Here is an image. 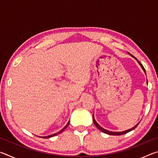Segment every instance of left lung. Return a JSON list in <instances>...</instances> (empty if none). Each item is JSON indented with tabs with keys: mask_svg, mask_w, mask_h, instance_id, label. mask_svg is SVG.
Returning a JSON list of instances; mask_svg holds the SVG:
<instances>
[{
	"mask_svg": "<svg viewBox=\"0 0 158 158\" xmlns=\"http://www.w3.org/2000/svg\"><path fill=\"white\" fill-rule=\"evenodd\" d=\"M130 55L132 56H132V54H130ZM133 57L135 58V59L137 60V58H136L135 56H133ZM137 61H138V60H137ZM138 63H139V65H141V68H142V69H143L144 73H146V70H145V69H144L143 66L142 65V64H141V63L139 62V61H138ZM93 123H94V124H95V126L97 127L98 128V129L101 131V132H102L105 133V134H108V135H124V134H126V133H127V132H130V131L133 130L134 129H135V128L137 127V125H139V123H138V124H137V125H136L135 127H133L132 128H131V129H130V130H127L123 131V132H111V131H108V130H105V129H104V128H102V127H100V125H99L97 123V122L95 121V118H94V117H93Z\"/></svg>",
	"mask_w": 158,
	"mask_h": 158,
	"instance_id": "1",
	"label": "left lung"
}]
</instances>
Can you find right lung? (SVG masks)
Returning a JSON list of instances; mask_svg holds the SVG:
<instances>
[{
    "label": "right lung",
    "instance_id": "obj_1",
    "mask_svg": "<svg viewBox=\"0 0 158 158\" xmlns=\"http://www.w3.org/2000/svg\"><path fill=\"white\" fill-rule=\"evenodd\" d=\"M69 121L68 123V124H67L66 125H65V127H64V128H63L62 130H61L60 132H57V133H55V134H53V135H49V136H47V137H41L42 138H50V137H54V136H56L57 135H58V134H60V132H62L65 129V128L68 126V125H69Z\"/></svg>",
    "mask_w": 158,
    "mask_h": 158
}]
</instances>
